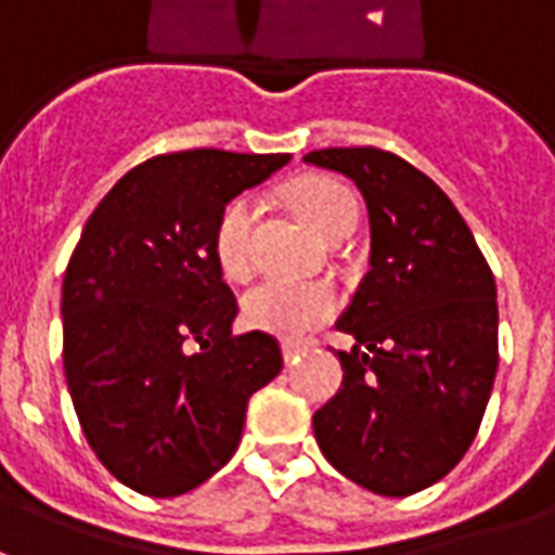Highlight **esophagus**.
<instances>
[{
  "label": "esophagus",
  "instance_id": "34e87169",
  "mask_svg": "<svg viewBox=\"0 0 555 555\" xmlns=\"http://www.w3.org/2000/svg\"><path fill=\"white\" fill-rule=\"evenodd\" d=\"M302 348H306L302 341H282V357H285V362H294L302 353Z\"/></svg>",
  "mask_w": 555,
  "mask_h": 555
}]
</instances>
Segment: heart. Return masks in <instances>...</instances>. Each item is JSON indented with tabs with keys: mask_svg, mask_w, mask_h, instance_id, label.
I'll return each instance as SVG.
<instances>
[{
	"mask_svg": "<svg viewBox=\"0 0 555 555\" xmlns=\"http://www.w3.org/2000/svg\"><path fill=\"white\" fill-rule=\"evenodd\" d=\"M291 202L300 217L321 237H333L336 231L357 225V198L348 186L333 178H306L291 190ZM255 222L253 195H234L219 210L214 225V258L219 270L231 279H241L249 270V234ZM338 297L326 282H288V279H264L243 294V324L258 333L279 338H300L324 324L336 312Z\"/></svg>",
	"mask_w": 555,
	"mask_h": 555,
	"instance_id": "b5f03b06",
	"label": "heart"
}]
</instances>
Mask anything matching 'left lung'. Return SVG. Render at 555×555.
<instances>
[{
	"label": "left lung",
	"instance_id": "obj_1",
	"mask_svg": "<svg viewBox=\"0 0 555 555\" xmlns=\"http://www.w3.org/2000/svg\"><path fill=\"white\" fill-rule=\"evenodd\" d=\"M306 163L360 186L372 255L338 330L341 389L312 418L341 476L380 496L440 481L476 440L500 362L496 282L473 231L428 175L380 147H324Z\"/></svg>",
	"mask_w": 555,
	"mask_h": 555
}]
</instances>
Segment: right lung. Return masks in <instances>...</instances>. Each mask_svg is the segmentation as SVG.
Returning <instances> with one entry per match:
<instances>
[{"label":"right lung","mask_w":555,"mask_h":555,"mask_svg":"<svg viewBox=\"0 0 555 555\" xmlns=\"http://www.w3.org/2000/svg\"><path fill=\"white\" fill-rule=\"evenodd\" d=\"M288 154L195 147L115 183L62 285L65 377L91 452L145 496H181L237 452L249 398L282 372L279 341L234 336L237 300L214 225Z\"/></svg>","instance_id":"add662e5"}]
</instances>
